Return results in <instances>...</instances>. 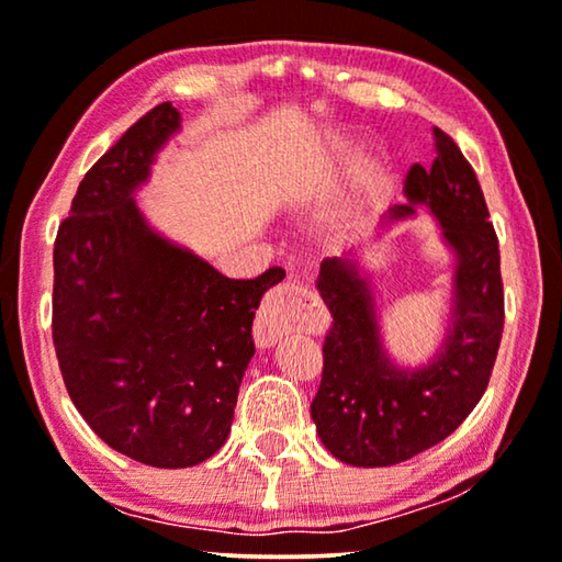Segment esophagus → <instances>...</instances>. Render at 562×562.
<instances>
[{"label": "esophagus", "instance_id": "34e87169", "mask_svg": "<svg viewBox=\"0 0 562 562\" xmlns=\"http://www.w3.org/2000/svg\"><path fill=\"white\" fill-rule=\"evenodd\" d=\"M307 303L305 292L295 282H282L267 295L255 321V340L259 348H270L284 333L305 323Z\"/></svg>", "mask_w": 562, "mask_h": 562}]
</instances>
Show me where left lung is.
I'll list each match as a JSON object with an SVG mask.
<instances>
[{"label":"left lung","mask_w":562,"mask_h":562,"mask_svg":"<svg viewBox=\"0 0 562 562\" xmlns=\"http://www.w3.org/2000/svg\"><path fill=\"white\" fill-rule=\"evenodd\" d=\"M434 164L406 173V204L381 229L426 206L454 252L451 317L441 348L424 366H401L383 348L371 282L353 252L321 262L317 290L333 315L323 342V379L310 416L340 462L391 467L449 437L480 404L495 366L505 295L499 245L484 194L462 150L434 128Z\"/></svg>","instance_id":"left-lung-1"}]
</instances>
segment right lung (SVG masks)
<instances>
[{
	"label": "right lung",
	"mask_w": 562,
	"mask_h": 562,
	"mask_svg": "<svg viewBox=\"0 0 562 562\" xmlns=\"http://www.w3.org/2000/svg\"><path fill=\"white\" fill-rule=\"evenodd\" d=\"M181 113L156 105L80 181L55 239L53 340L72 404L108 447L158 469L227 441L252 321L278 267L229 280L158 234L133 194Z\"/></svg>",
	"instance_id": "1"
}]
</instances>
